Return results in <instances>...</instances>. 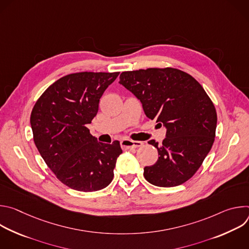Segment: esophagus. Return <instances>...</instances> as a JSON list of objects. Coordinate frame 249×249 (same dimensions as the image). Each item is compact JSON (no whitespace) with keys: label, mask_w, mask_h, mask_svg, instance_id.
Listing matches in <instances>:
<instances>
[{"label":"esophagus","mask_w":249,"mask_h":249,"mask_svg":"<svg viewBox=\"0 0 249 249\" xmlns=\"http://www.w3.org/2000/svg\"><path fill=\"white\" fill-rule=\"evenodd\" d=\"M120 145L121 148L123 150H130V149H137L143 146V142H140V141H132V140H122L120 142Z\"/></svg>","instance_id":"obj_1"}]
</instances>
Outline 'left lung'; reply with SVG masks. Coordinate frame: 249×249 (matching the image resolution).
Listing matches in <instances>:
<instances>
[{"instance_id":"obj_1","label":"left lung","mask_w":249,"mask_h":249,"mask_svg":"<svg viewBox=\"0 0 249 249\" xmlns=\"http://www.w3.org/2000/svg\"><path fill=\"white\" fill-rule=\"evenodd\" d=\"M143 104L151 120L166 127L158 149L159 160L144 168V176L159 187L180 185L196 173L216 137L217 111L203 87L175 68H149L122 72L120 82Z\"/></svg>"}]
</instances>
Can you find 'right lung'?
<instances>
[{
  "label": "right lung",
  "mask_w": 249,
  "mask_h": 249,
  "mask_svg": "<svg viewBox=\"0 0 249 249\" xmlns=\"http://www.w3.org/2000/svg\"><path fill=\"white\" fill-rule=\"evenodd\" d=\"M119 72L74 73L57 80L35 102L30 124L39 154L57 178L77 191L93 192L113 179L118 141L99 143L88 124L98 111L104 90Z\"/></svg>",
  "instance_id": "right-lung-1"
}]
</instances>
